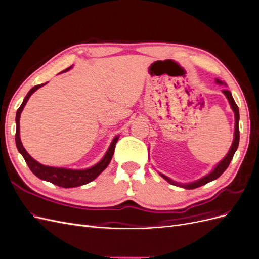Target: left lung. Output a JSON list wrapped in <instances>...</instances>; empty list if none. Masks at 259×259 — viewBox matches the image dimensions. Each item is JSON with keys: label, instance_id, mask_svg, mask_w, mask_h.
I'll list each match as a JSON object with an SVG mask.
<instances>
[{"label": "left lung", "instance_id": "8db88e82", "mask_svg": "<svg viewBox=\"0 0 259 259\" xmlns=\"http://www.w3.org/2000/svg\"><path fill=\"white\" fill-rule=\"evenodd\" d=\"M216 82H217V83H222V81H219V80H216ZM223 93L225 94L226 97L228 98L229 103H230V105H231L232 110L234 111V116H236V130H234V139H233L232 146H231V148H230V150H229L228 154H227V155L225 156V159H224L221 163L218 164V165L215 167V169H214L213 171H211L210 174H208L207 176H205V177H203V178L197 180V182H194V183L188 184V185H179V186H183L184 188H186V189H194V188H198V187H201V186H203V185H206L207 183L211 182V180H214V179L218 178V177L221 176V175L224 173V171L227 169V167L229 166V164H230V162H231V160H232V158H233V155H234V152H236V150L238 149L239 139H240V131H239V119H240V114H239V108H238V106H237V104H236V101H234V99H233V97H232V95H231V93H230L228 90H224ZM161 175H162V174H161ZM162 177L165 178L168 183L173 184V185H176L174 182H171V180L168 179L166 176L162 175Z\"/></svg>", "mask_w": 259, "mask_h": 259}]
</instances>
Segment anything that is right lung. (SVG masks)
<instances>
[{
	"mask_svg": "<svg viewBox=\"0 0 259 259\" xmlns=\"http://www.w3.org/2000/svg\"><path fill=\"white\" fill-rule=\"evenodd\" d=\"M71 68V67H70ZM70 68H67L65 71L69 70ZM46 84V83H44ZM44 84L40 85H35L32 89L29 91L27 94V96L23 99L21 106L18 108L17 113H16V135H15V140H16V146L18 151L22 154L23 159H25L26 163L28 164L29 168L31 169L32 173L38 177L40 179L46 180V182H50L54 185L62 187V188H73V187H79L85 184L91 183L92 180L95 179L101 171H103L110 163L112 155L114 153V149H115V144L117 142L119 137H115L112 143L109 147L108 151L106 155L104 156V159L101 160L99 163H97L96 165H94L91 168L88 169H68V168H59V167H51V166H45L42 165L38 162H36L34 159L31 158V156L28 154V152L25 150V148L22 147V144L20 142V136H19V119H20V113L22 111L23 107L26 106L27 101L29 97L32 95V94L37 90L42 88Z\"/></svg>",
	"mask_w": 259,
	"mask_h": 259,
	"instance_id": "obj_1",
	"label": "right lung"
}]
</instances>
